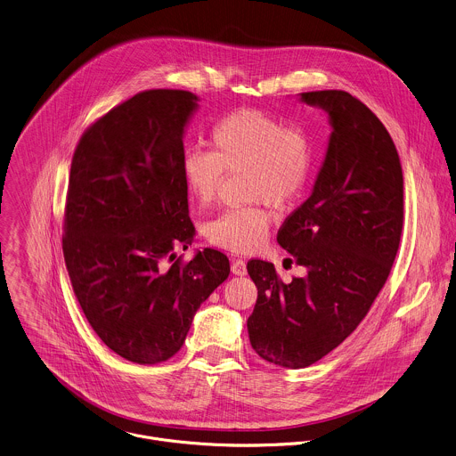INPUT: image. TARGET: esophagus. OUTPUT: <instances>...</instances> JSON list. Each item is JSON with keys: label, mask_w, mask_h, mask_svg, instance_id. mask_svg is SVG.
Masks as SVG:
<instances>
[{"label": "esophagus", "mask_w": 456, "mask_h": 456, "mask_svg": "<svg viewBox=\"0 0 456 456\" xmlns=\"http://www.w3.org/2000/svg\"><path fill=\"white\" fill-rule=\"evenodd\" d=\"M231 272L238 276H245L247 274V265L243 259H234L231 265Z\"/></svg>", "instance_id": "1"}]
</instances>
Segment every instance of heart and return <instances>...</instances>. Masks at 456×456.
Here are the masks:
<instances>
[{
  "instance_id": "b5f03b06",
  "label": "heart",
  "mask_w": 456,
  "mask_h": 456,
  "mask_svg": "<svg viewBox=\"0 0 456 456\" xmlns=\"http://www.w3.org/2000/svg\"><path fill=\"white\" fill-rule=\"evenodd\" d=\"M209 146L211 153L190 150L182 159L183 183L200 206L216 200L225 173L247 171L250 199L274 208L290 206L312 178L314 150L306 132L259 109H238L222 118L211 130ZM268 231L270 213L247 206L218 215L206 236L218 248L250 254L265 245Z\"/></svg>"
}]
</instances>
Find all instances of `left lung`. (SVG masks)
I'll use <instances>...</instances> for the list:
<instances>
[{
  "mask_svg": "<svg viewBox=\"0 0 456 456\" xmlns=\"http://www.w3.org/2000/svg\"><path fill=\"white\" fill-rule=\"evenodd\" d=\"M328 114L331 134L310 197L276 241L306 274L290 283L250 261L257 301L247 321L254 351L305 368L338 347L363 321L387 280L403 225V176L391 135L351 93H299Z\"/></svg>",
  "mask_w": 456,
  "mask_h": 456,
  "instance_id": "8db88e82",
  "label": "left lung"
}]
</instances>
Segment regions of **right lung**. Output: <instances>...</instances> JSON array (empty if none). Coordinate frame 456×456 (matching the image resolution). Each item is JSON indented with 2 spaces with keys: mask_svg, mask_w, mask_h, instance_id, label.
<instances>
[{
  "mask_svg": "<svg viewBox=\"0 0 456 456\" xmlns=\"http://www.w3.org/2000/svg\"><path fill=\"white\" fill-rule=\"evenodd\" d=\"M199 96L150 90L109 110L72 159L63 256L76 297L100 340L139 364L182 349L193 315L229 276V259L195 250L182 178L184 130Z\"/></svg>",
  "mask_w": 456,
  "mask_h": 456,
  "instance_id": "add662e5",
  "label": "right lung"
}]
</instances>
